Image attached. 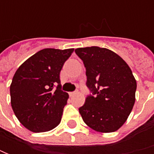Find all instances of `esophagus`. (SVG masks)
<instances>
[{
	"instance_id": "esophagus-1",
	"label": "esophagus",
	"mask_w": 154,
	"mask_h": 154,
	"mask_svg": "<svg viewBox=\"0 0 154 154\" xmlns=\"http://www.w3.org/2000/svg\"><path fill=\"white\" fill-rule=\"evenodd\" d=\"M78 93V92H69V95H70V97H73V96H74L75 94H77Z\"/></svg>"
}]
</instances>
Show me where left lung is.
I'll list each match as a JSON object with an SVG mask.
<instances>
[{
  "instance_id": "8db88e82",
  "label": "left lung",
  "mask_w": 154,
  "mask_h": 154,
  "mask_svg": "<svg viewBox=\"0 0 154 154\" xmlns=\"http://www.w3.org/2000/svg\"><path fill=\"white\" fill-rule=\"evenodd\" d=\"M75 53L83 61L86 86L92 92L79 109L83 121L97 132H115L127 121L135 102L136 80L131 69L105 48H78Z\"/></svg>"
}]
</instances>
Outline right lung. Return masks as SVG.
Masks as SVG:
<instances>
[{"mask_svg": "<svg viewBox=\"0 0 154 154\" xmlns=\"http://www.w3.org/2000/svg\"><path fill=\"white\" fill-rule=\"evenodd\" d=\"M73 52L74 49H44L15 72L10 86L11 105L30 131L47 132L61 122L68 94L61 90L60 72Z\"/></svg>", "mask_w": 154, "mask_h": 154, "instance_id": "add662e5", "label": "right lung"}]
</instances>
